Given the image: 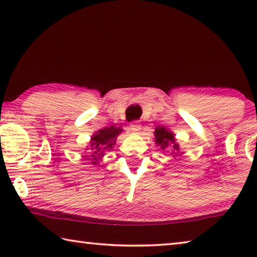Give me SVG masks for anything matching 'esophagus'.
Listing matches in <instances>:
<instances>
[{"label": "esophagus", "instance_id": "obj_1", "mask_svg": "<svg viewBox=\"0 0 257 257\" xmlns=\"http://www.w3.org/2000/svg\"><path fill=\"white\" fill-rule=\"evenodd\" d=\"M141 128H142V125L139 124L137 121H134V122L130 124V130H132L133 133H137V132H139V130H141Z\"/></svg>", "mask_w": 257, "mask_h": 257}]
</instances>
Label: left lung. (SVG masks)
I'll return each instance as SVG.
<instances>
[{"instance_id":"8db88e82","label":"left lung","mask_w":257,"mask_h":257,"mask_svg":"<svg viewBox=\"0 0 257 257\" xmlns=\"http://www.w3.org/2000/svg\"><path fill=\"white\" fill-rule=\"evenodd\" d=\"M154 136H155V144L160 146L161 150H162V151L167 150L169 146H172V149L175 150L176 152L180 151L179 144L176 143L175 135H173V133L169 132V130L165 129L164 127L156 128L155 132H154Z\"/></svg>"}]
</instances>
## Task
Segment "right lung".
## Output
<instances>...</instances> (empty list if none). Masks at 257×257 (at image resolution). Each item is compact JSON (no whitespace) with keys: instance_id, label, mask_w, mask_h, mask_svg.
Here are the masks:
<instances>
[{"instance_id":"right-lung-1","label":"right lung","mask_w":257,"mask_h":257,"mask_svg":"<svg viewBox=\"0 0 257 257\" xmlns=\"http://www.w3.org/2000/svg\"><path fill=\"white\" fill-rule=\"evenodd\" d=\"M120 133H122V129L120 127L115 128L113 125L95 133L90 138L89 146L86 149V160L90 161L94 165H97L105 152L112 150L113 146L115 145L116 137L119 136Z\"/></svg>"}]
</instances>
